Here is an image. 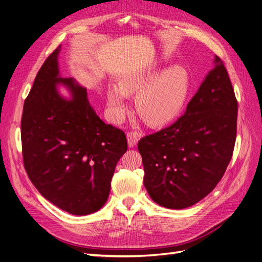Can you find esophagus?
Instances as JSON below:
<instances>
[{
    "mask_svg": "<svg viewBox=\"0 0 262 262\" xmlns=\"http://www.w3.org/2000/svg\"><path fill=\"white\" fill-rule=\"evenodd\" d=\"M126 138H128V145L130 147H133L138 144V141L140 140V134L136 131H130L126 134Z\"/></svg>",
    "mask_w": 262,
    "mask_h": 262,
    "instance_id": "obj_1",
    "label": "esophagus"
}]
</instances>
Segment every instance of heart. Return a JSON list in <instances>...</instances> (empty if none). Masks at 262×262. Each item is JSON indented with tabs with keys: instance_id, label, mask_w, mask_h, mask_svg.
I'll return each mask as SVG.
<instances>
[{
	"instance_id": "1",
	"label": "heart",
	"mask_w": 262,
	"mask_h": 262,
	"mask_svg": "<svg viewBox=\"0 0 262 262\" xmlns=\"http://www.w3.org/2000/svg\"><path fill=\"white\" fill-rule=\"evenodd\" d=\"M188 92L189 75L181 67H172L160 75L154 68L134 71L121 78L120 86H109V115L115 121L122 120L129 108L128 95L138 93L140 116L150 124H163L180 113Z\"/></svg>"
}]
</instances>
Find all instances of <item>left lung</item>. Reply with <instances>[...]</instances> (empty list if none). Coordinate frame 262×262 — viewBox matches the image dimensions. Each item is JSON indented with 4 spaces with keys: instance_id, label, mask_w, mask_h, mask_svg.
Here are the masks:
<instances>
[{
    "instance_id": "8db88e82",
    "label": "left lung",
    "mask_w": 262,
    "mask_h": 262,
    "mask_svg": "<svg viewBox=\"0 0 262 262\" xmlns=\"http://www.w3.org/2000/svg\"><path fill=\"white\" fill-rule=\"evenodd\" d=\"M215 63L186 113L138 143L144 186L162 207L179 210L199 202L232 160L238 105L224 63L219 57Z\"/></svg>"
}]
</instances>
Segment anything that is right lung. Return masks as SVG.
<instances>
[{
	"label": "right lung",
	"instance_id": "obj_1",
	"mask_svg": "<svg viewBox=\"0 0 262 262\" xmlns=\"http://www.w3.org/2000/svg\"><path fill=\"white\" fill-rule=\"evenodd\" d=\"M55 49L36 75L20 122L24 167L39 192L74 215L98 211L108 199L116 165L128 149L125 134L94 112L87 91L59 77ZM63 82L73 99H62Z\"/></svg>",
	"mask_w": 262,
	"mask_h": 262
}]
</instances>
